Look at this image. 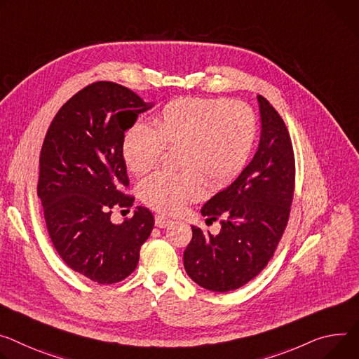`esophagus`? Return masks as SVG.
<instances>
[{"instance_id": "1", "label": "esophagus", "mask_w": 359, "mask_h": 359, "mask_svg": "<svg viewBox=\"0 0 359 359\" xmlns=\"http://www.w3.org/2000/svg\"><path fill=\"white\" fill-rule=\"evenodd\" d=\"M154 223H156V226H157V227H160V229H163V227L169 226V224L172 223V220H170L169 217H166V216H161V215H158V216H156Z\"/></svg>"}]
</instances>
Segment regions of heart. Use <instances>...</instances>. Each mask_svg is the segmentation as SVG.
I'll use <instances>...</instances> for the list:
<instances>
[{
  "instance_id": "1",
  "label": "heart",
  "mask_w": 359,
  "mask_h": 359,
  "mask_svg": "<svg viewBox=\"0 0 359 359\" xmlns=\"http://www.w3.org/2000/svg\"><path fill=\"white\" fill-rule=\"evenodd\" d=\"M256 136V116L248 104L227 99L179 97L161 109L153 126H132L123 142V157L135 175H144L157 165L165 149L180 146L184 170L156 172L140 186L147 206L175 213L202 198L204 175L212 189L236 179L252 156Z\"/></svg>"
}]
</instances>
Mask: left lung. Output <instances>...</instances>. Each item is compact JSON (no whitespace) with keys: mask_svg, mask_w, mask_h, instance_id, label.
<instances>
[{"mask_svg":"<svg viewBox=\"0 0 359 359\" xmlns=\"http://www.w3.org/2000/svg\"><path fill=\"white\" fill-rule=\"evenodd\" d=\"M262 132L257 151L239 177L208 201L202 215L220 220L213 236L191 226L183 253L190 279L213 292L235 290L264 271L289 220L295 190V156L287 128L264 95H257Z\"/></svg>","mask_w":359,"mask_h":359,"instance_id":"8db88e82","label":"left lung"}]
</instances>
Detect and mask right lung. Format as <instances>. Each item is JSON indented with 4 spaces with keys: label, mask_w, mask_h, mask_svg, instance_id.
Wrapping results in <instances>:
<instances>
[{
    "label": "right lung",
    "mask_w": 359,
    "mask_h": 359,
    "mask_svg": "<svg viewBox=\"0 0 359 359\" xmlns=\"http://www.w3.org/2000/svg\"><path fill=\"white\" fill-rule=\"evenodd\" d=\"M151 106L124 86L93 83L57 111L41 147L37 193L50 239L64 264L100 285L132 275L153 231L142 206L120 224L110 220L114 206H133L124 133Z\"/></svg>",
    "instance_id": "add662e5"
}]
</instances>
